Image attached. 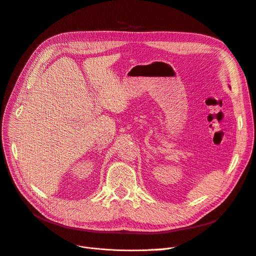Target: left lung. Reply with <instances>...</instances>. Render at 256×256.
Here are the masks:
<instances>
[{
    "label": "left lung",
    "instance_id": "obj_1",
    "mask_svg": "<svg viewBox=\"0 0 256 256\" xmlns=\"http://www.w3.org/2000/svg\"><path fill=\"white\" fill-rule=\"evenodd\" d=\"M229 88H230V86H229Z\"/></svg>",
    "mask_w": 256,
    "mask_h": 256
}]
</instances>
